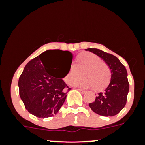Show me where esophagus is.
<instances>
[{
  "mask_svg": "<svg viewBox=\"0 0 145 145\" xmlns=\"http://www.w3.org/2000/svg\"><path fill=\"white\" fill-rule=\"evenodd\" d=\"M77 90H78V91H79V92H80V93H82V94H84V93H85V92H86V91H83V90H82V89H78Z\"/></svg>",
  "mask_w": 145,
  "mask_h": 145,
  "instance_id": "34e87169",
  "label": "esophagus"
}]
</instances>
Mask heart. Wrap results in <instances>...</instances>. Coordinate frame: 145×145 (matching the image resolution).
Segmentation results:
<instances>
[{
  "label": "heart",
  "mask_w": 145,
  "mask_h": 145,
  "mask_svg": "<svg viewBox=\"0 0 145 145\" xmlns=\"http://www.w3.org/2000/svg\"><path fill=\"white\" fill-rule=\"evenodd\" d=\"M82 71L84 78L74 82V86L82 89L93 87L95 91H99L104 89L110 81L111 73L108 65L93 53L83 52L79 54L76 66L71 65L69 67L65 81L71 84L80 77Z\"/></svg>",
  "instance_id": "obj_1"
}]
</instances>
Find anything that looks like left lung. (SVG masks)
Returning <instances> with one entry per match:
<instances>
[{
    "label": "left lung",
    "instance_id": "1",
    "mask_svg": "<svg viewBox=\"0 0 145 145\" xmlns=\"http://www.w3.org/2000/svg\"><path fill=\"white\" fill-rule=\"evenodd\" d=\"M100 57L110 69L111 78L108 86L103 92L99 93L89 107L99 115L112 116L116 115L125 107L129 92V82L126 68L115 56L97 49L88 48Z\"/></svg>",
    "mask_w": 145,
    "mask_h": 145
}]
</instances>
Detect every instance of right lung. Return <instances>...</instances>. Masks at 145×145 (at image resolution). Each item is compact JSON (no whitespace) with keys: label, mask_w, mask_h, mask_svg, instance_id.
Here are the masks:
<instances>
[{"label":"right lung","mask_w":145,"mask_h":145,"mask_svg":"<svg viewBox=\"0 0 145 145\" xmlns=\"http://www.w3.org/2000/svg\"><path fill=\"white\" fill-rule=\"evenodd\" d=\"M50 54L67 57L70 61L64 73L62 61H52ZM73 54L68 51L48 50L26 64L18 81L20 96L25 108L33 115L48 118L59 112L70 89L63 80L71 67Z\"/></svg>","instance_id":"obj_1"}]
</instances>
